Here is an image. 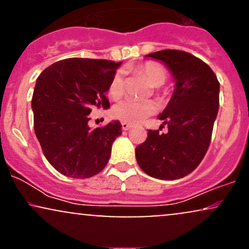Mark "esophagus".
<instances>
[{
  "label": "esophagus",
  "instance_id": "obj_1",
  "mask_svg": "<svg viewBox=\"0 0 249 249\" xmlns=\"http://www.w3.org/2000/svg\"><path fill=\"white\" fill-rule=\"evenodd\" d=\"M122 127H123V130H124V131H127V130H130V128H131V125L128 124V123L123 122L122 123Z\"/></svg>",
  "mask_w": 249,
  "mask_h": 249
}]
</instances>
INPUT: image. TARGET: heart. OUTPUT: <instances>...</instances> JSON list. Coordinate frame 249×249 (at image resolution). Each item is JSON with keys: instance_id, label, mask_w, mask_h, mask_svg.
<instances>
[{"instance_id": "1", "label": "heart", "mask_w": 249, "mask_h": 249, "mask_svg": "<svg viewBox=\"0 0 249 249\" xmlns=\"http://www.w3.org/2000/svg\"><path fill=\"white\" fill-rule=\"evenodd\" d=\"M139 73L145 76L147 82L154 88L161 87L167 79V71L161 64L156 62H146L139 65L136 69ZM124 73L123 71H117L111 79L107 88L108 96L112 99H119L124 93ZM157 104L153 101H132L124 99L113 105L111 113L115 118L124 123L142 122L146 117L156 113Z\"/></svg>"}]
</instances>
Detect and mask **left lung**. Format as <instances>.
Wrapping results in <instances>:
<instances>
[{
  "mask_svg": "<svg viewBox=\"0 0 249 249\" xmlns=\"http://www.w3.org/2000/svg\"><path fill=\"white\" fill-rule=\"evenodd\" d=\"M147 57L166 65L176 88L158 117L168 125L169 132L148 130L146 141L136 147L137 162L153 178H184L198 167L210 146L219 110L220 84L206 63L185 51L167 49Z\"/></svg>",
  "mask_w": 249,
  "mask_h": 249,
  "instance_id": "left-lung-1",
  "label": "left lung"
}]
</instances>
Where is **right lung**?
<instances>
[{
	"label": "right lung",
	"instance_id": "add662e5",
	"mask_svg": "<svg viewBox=\"0 0 249 249\" xmlns=\"http://www.w3.org/2000/svg\"><path fill=\"white\" fill-rule=\"evenodd\" d=\"M121 64L73 57L53 63L37 78L34 128L45 158L59 173L85 179L107 166L122 124L90 128L88 122L93 108L110 107L107 88Z\"/></svg>",
	"mask_w": 249,
	"mask_h": 249
}]
</instances>
